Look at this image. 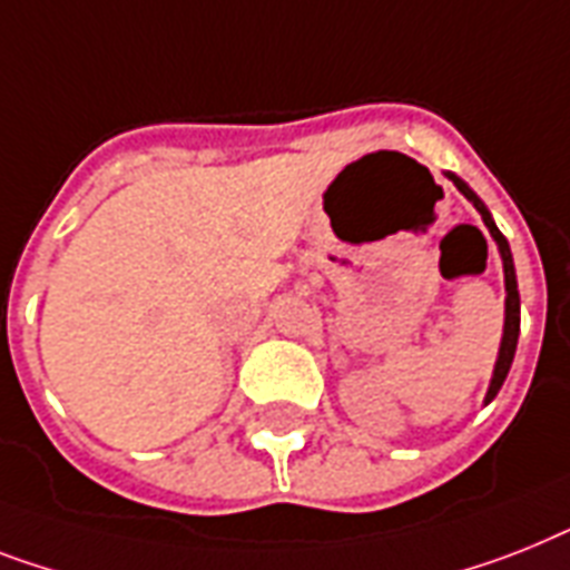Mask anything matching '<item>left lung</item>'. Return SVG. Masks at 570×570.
<instances>
[{
	"label": "left lung",
	"mask_w": 570,
	"mask_h": 570,
	"mask_svg": "<svg viewBox=\"0 0 570 570\" xmlns=\"http://www.w3.org/2000/svg\"><path fill=\"white\" fill-rule=\"evenodd\" d=\"M448 178L453 180V187L460 189L462 196L469 198L471 205L478 207V213L483 216V225L489 228L492 239L498 243V252H501V261H503V284H507V309H503V336H501V348H498V360H494V372H492V381H489V392H485V404H492L494 395L501 392L503 381H507V374H510V365L515 360V345H518V331H521V298H518V281H515V263H512V252H510V243L503 237L498 225H494L492 213L489 207L480 202V196L474 189L465 184L462 178H456L453 173H445Z\"/></svg>",
	"instance_id": "obj_1"
}]
</instances>
